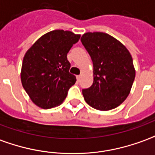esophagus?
<instances>
[{
    "instance_id": "34e87169",
    "label": "esophagus",
    "mask_w": 155,
    "mask_h": 155,
    "mask_svg": "<svg viewBox=\"0 0 155 155\" xmlns=\"http://www.w3.org/2000/svg\"><path fill=\"white\" fill-rule=\"evenodd\" d=\"M76 79H77L78 82H80V81H81V75H77V76H76Z\"/></svg>"
}]
</instances>
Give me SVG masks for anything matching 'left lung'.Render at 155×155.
Segmentation results:
<instances>
[{"mask_svg": "<svg viewBox=\"0 0 155 155\" xmlns=\"http://www.w3.org/2000/svg\"><path fill=\"white\" fill-rule=\"evenodd\" d=\"M81 40L91 58L94 74L92 85L82 90L85 101L100 111L116 108L129 95L135 78L130 53L105 32H86Z\"/></svg>", "mask_w": 155, "mask_h": 155, "instance_id": "left-lung-1", "label": "left lung"}]
</instances>
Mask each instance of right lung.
<instances>
[{
    "mask_svg": "<svg viewBox=\"0 0 155 155\" xmlns=\"http://www.w3.org/2000/svg\"><path fill=\"white\" fill-rule=\"evenodd\" d=\"M81 35L54 30L42 36L27 51L21 66L23 88L32 102L43 109L55 107L66 98L76 78L69 72L67 54Z\"/></svg>",
    "mask_w": 155,
    "mask_h": 155,
    "instance_id": "obj_1",
    "label": "right lung"
}]
</instances>
